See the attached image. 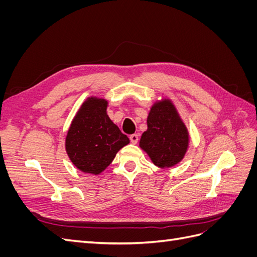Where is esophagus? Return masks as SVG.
Listing matches in <instances>:
<instances>
[{"label":"esophagus","instance_id":"esophagus-1","mask_svg":"<svg viewBox=\"0 0 257 257\" xmlns=\"http://www.w3.org/2000/svg\"><path fill=\"white\" fill-rule=\"evenodd\" d=\"M130 141H131V143L133 144V145H136V144L138 143V135H137V134L131 135V136H130Z\"/></svg>","mask_w":257,"mask_h":257}]
</instances>
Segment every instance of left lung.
Instances as JSON below:
<instances>
[{
    "mask_svg": "<svg viewBox=\"0 0 257 257\" xmlns=\"http://www.w3.org/2000/svg\"><path fill=\"white\" fill-rule=\"evenodd\" d=\"M139 147L155 166L162 169L178 165L188 152L190 133L176 105L162 97L151 105Z\"/></svg>",
    "mask_w": 257,
    "mask_h": 257,
    "instance_id": "left-lung-1",
    "label": "left lung"
}]
</instances>
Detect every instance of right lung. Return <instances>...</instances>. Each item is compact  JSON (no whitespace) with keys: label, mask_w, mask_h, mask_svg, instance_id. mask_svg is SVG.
I'll return each mask as SVG.
<instances>
[{"label":"right lung","mask_w":257,"mask_h":257,"mask_svg":"<svg viewBox=\"0 0 257 257\" xmlns=\"http://www.w3.org/2000/svg\"><path fill=\"white\" fill-rule=\"evenodd\" d=\"M108 100L92 95L84 99L65 137V151L73 165L84 174L99 175L130 139L107 114Z\"/></svg>","instance_id":"right-lung-1"}]
</instances>
